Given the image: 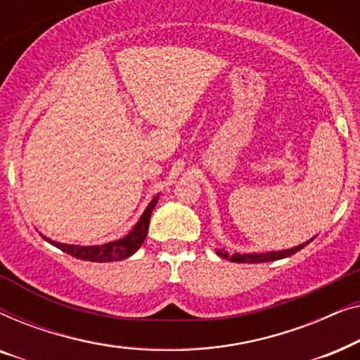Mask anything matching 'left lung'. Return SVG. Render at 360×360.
<instances>
[{
	"label": "left lung",
	"instance_id": "left-lung-1",
	"mask_svg": "<svg viewBox=\"0 0 360 360\" xmlns=\"http://www.w3.org/2000/svg\"><path fill=\"white\" fill-rule=\"evenodd\" d=\"M313 239L307 240V243L297 245V248H292V249H285V250H272V252H254V254H233L229 255L226 250H219L216 249V254L219 255V257H224V259H229L231 262H238V264H260V262H272V260H278V259H285V257H290V255L297 254L298 250H302L304 245H308L311 243Z\"/></svg>",
	"mask_w": 360,
	"mask_h": 360
}]
</instances>
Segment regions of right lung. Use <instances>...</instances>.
Here are the masks:
<instances>
[{
  "label": "right lung",
  "mask_w": 360,
  "mask_h": 360,
  "mask_svg": "<svg viewBox=\"0 0 360 360\" xmlns=\"http://www.w3.org/2000/svg\"><path fill=\"white\" fill-rule=\"evenodd\" d=\"M157 200H159V195H157L155 198H152L149 206H147L146 211L142 213L139 221H137L129 234H126L124 238L117 240H112V243H106L101 245H75V244H62V243H57V240L46 238L44 234L41 236L44 240H47L49 244L56 245L57 249L73 255L75 259L88 260V262H116V260L131 257V255L141 248L142 243H144L147 231H149L150 214L155 208Z\"/></svg>",
  "instance_id": "add662e5"
}]
</instances>
